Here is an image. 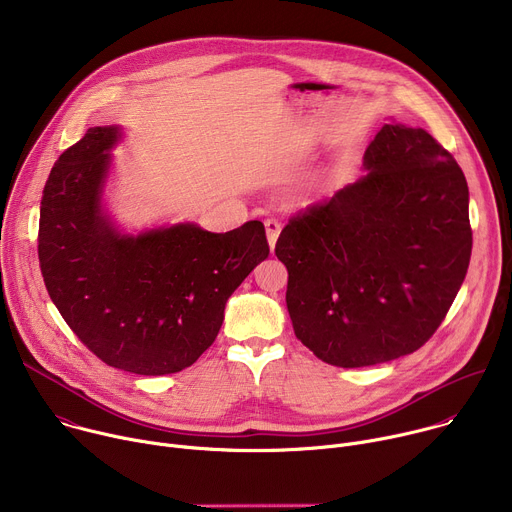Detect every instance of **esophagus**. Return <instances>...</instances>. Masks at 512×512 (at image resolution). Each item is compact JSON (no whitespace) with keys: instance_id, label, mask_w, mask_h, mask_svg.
<instances>
[{"instance_id":"1","label":"esophagus","mask_w":512,"mask_h":512,"mask_svg":"<svg viewBox=\"0 0 512 512\" xmlns=\"http://www.w3.org/2000/svg\"><path fill=\"white\" fill-rule=\"evenodd\" d=\"M265 231H267V241H269V247L271 251L275 249V243H277V237L281 233V223L277 221V218H267L265 221Z\"/></svg>"}]
</instances>
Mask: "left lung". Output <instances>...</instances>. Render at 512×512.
Listing matches in <instances>:
<instances>
[{"label":"left lung","mask_w":512,"mask_h":512,"mask_svg":"<svg viewBox=\"0 0 512 512\" xmlns=\"http://www.w3.org/2000/svg\"><path fill=\"white\" fill-rule=\"evenodd\" d=\"M364 168L330 200L291 216L275 243L298 340L342 369L421 348L472 255L466 176L425 129L385 123Z\"/></svg>","instance_id":"8db88e82"}]
</instances>
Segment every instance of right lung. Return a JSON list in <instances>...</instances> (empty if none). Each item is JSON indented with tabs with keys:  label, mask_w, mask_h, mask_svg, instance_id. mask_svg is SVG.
Returning a JSON list of instances; mask_svg holds the SVG:
<instances>
[{
	"label": "right lung",
	"mask_w": 512,
	"mask_h": 512,
	"mask_svg": "<svg viewBox=\"0 0 512 512\" xmlns=\"http://www.w3.org/2000/svg\"><path fill=\"white\" fill-rule=\"evenodd\" d=\"M117 127H91L56 160L42 194L38 259L70 330L109 367L158 377L198 360L225 306L269 255L261 221L229 233L186 223L121 235L101 208Z\"/></svg>",
	"instance_id": "right-lung-1"
}]
</instances>
